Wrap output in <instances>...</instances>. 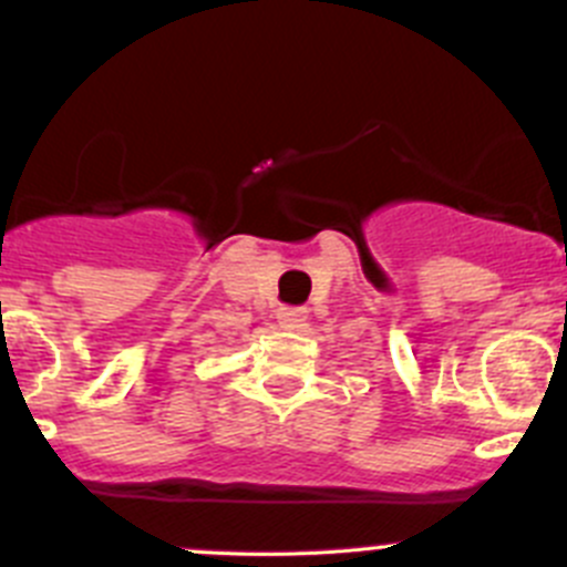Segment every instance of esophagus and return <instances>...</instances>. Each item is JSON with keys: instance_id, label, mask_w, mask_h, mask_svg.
<instances>
[{"instance_id": "esophagus-1", "label": "esophagus", "mask_w": 567, "mask_h": 567, "mask_svg": "<svg viewBox=\"0 0 567 567\" xmlns=\"http://www.w3.org/2000/svg\"><path fill=\"white\" fill-rule=\"evenodd\" d=\"M278 320L287 328H303L306 320H309V311L303 306H287V309L278 311Z\"/></svg>"}]
</instances>
